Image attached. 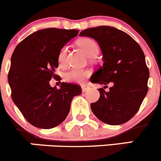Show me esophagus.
Segmentation results:
<instances>
[{"label":"esophagus","instance_id":"esophagus-1","mask_svg":"<svg viewBox=\"0 0 161 161\" xmlns=\"http://www.w3.org/2000/svg\"><path fill=\"white\" fill-rule=\"evenodd\" d=\"M81 88H82L83 92H87V90H89L90 87H89L88 85H87V84H82V85H81Z\"/></svg>","mask_w":161,"mask_h":161}]
</instances>
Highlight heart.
Instances as JSON below:
<instances>
[{
    "instance_id": "obj_1",
    "label": "heart",
    "mask_w": 161,
    "mask_h": 161,
    "mask_svg": "<svg viewBox=\"0 0 161 161\" xmlns=\"http://www.w3.org/2000/svg\"><path fill=\"white\" fill-rule=\"evenodd\" d=\"M78 45L85 52L88 56H95L98 52V46L94 40L91 38H83L78 41ZM67 46H64L61 48L58 56V62L59 66H64L66 65ZM90 71L84 69H72L64 74L65 80L71 83L82 82L85 78L90 75Z\"/></svg>"
}]
</instances>
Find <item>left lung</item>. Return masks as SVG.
I'll use <instances>...</instances> for the list:
<instances>
[{"instance_id": "8db88e82", "label": "left lung", "mask_w": 161, "mask_h": 161, "mask_svg": "<svg viewBox=\"0 0 161 161\" xmlns=\"http://www.w3.org/2000/svg\"><path fill=\"white\" fill-rule=\"evenodd\" d=\"M79 36L93 38L103 54V66L94 73L91 82L104 87L113 84L109 92L98 89L100 97L91 104L92 112L107 125L126 123L138 112L148 92L149 72L143 51L130 35L115 27L88 28Z\"/></svg>"}]
</instances>
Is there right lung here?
<instances>
[{"instance_id":"obj_1","label":"right lung","mask_w":161,"mask_h":161,"mask_svg":"<svg viewBox=\"0 0 161 161\" xmlns=\"http://www.w3.org/2000/svg\"><path fill=\"white\" fill-rule=\"evenodd\" d=\"M78 33L43 29L26 36L14 50L8 76L12 100L27 121L36 128L50 129L64 121L74 97L82 92L76 84L63 82L58 89L49 84L56 77L60 50Z\"/></svg>"}]
</instances>
